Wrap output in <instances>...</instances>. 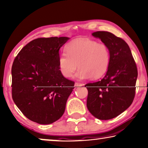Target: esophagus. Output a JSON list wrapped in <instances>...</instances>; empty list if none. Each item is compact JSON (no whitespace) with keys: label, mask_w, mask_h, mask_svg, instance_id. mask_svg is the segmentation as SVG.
I'll use <instances>...</instances> for the list:
<instances>
[{"label":"esophagus","mask_w":148,"mask_h":148,"mask_svg":"<svg viewBox=\"0 0 148 148\" xmlns=\"http://www.w3.org/2000/svg\"><path fill=\"white\" fill-rule=\"evenodd\" d=\"M82 85H83V84H82L78 83V82H75V84H74V87L75 88H78L82 87Z\"/></svg>","instance_id":"obj_1"}]
</instances>
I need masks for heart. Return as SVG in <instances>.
Here are the masks:
<instances>
[{
	"mask_svg": "<svg viewBox=\"0 0 148 148\" xmlns=\"http://www.w3.org/2000/svg\"><path fill=\"white\" fill-rule=\"evenodd\" d=\"M66 53L58 57V66L65 78H71L78 68L76 78L79 80L101 78L110 64V52L104 43L90 38H78L66 45Z\"/></svg>",
	"mask_w": 148,
	"mask_h": 148,
	"instance_id": "heart-1",
	"label": "heart"
}]
</instances>
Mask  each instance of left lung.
Segmentation results:
<instances>
[{"label":"left lung","mask_w":148,"mask_h":148,"mask_svg":"<svg viewBox=\"0 0 148 148\" xmlns=\"http://www.w3.org/2000/svg\"><path fill=\"white\" fill-rule=\"evenodd\" d=\"M92 36L99 38L109 48L110 64L99 81L85 84L88 90L86 107L99 120H110L129 107L135 96L137 68L129 45L111 32L98 31Z\"/></svg>","instance_id":"left-lung-1"}]
</instances>
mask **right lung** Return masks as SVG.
<instances>
[{
  "label": "right lung",
  "mask_w": 148,
  "mask_h": 148,
  "mask_svg": "<svg viewBox=\"0 0 148 148\" xmlns=\"http://www.w3.org/2000/svg\"><path fill=\"white\" fill-rule=\"evenodd\" d=\"M68 37L39 38L23 47L11 68V95L15 105L30 121L49 125L65 111L74 82L58 66L60 49Z\"/></svg>",
  "instance_id": "right-lung-1"
}]
</instances>
